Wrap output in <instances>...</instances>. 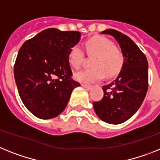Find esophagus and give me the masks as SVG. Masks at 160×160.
I'll return each mask as SVG.
<instances>
[{
	"label": "esophagus",
	"mask_w": 160,
	"mask_h": 160,
	"mask_svg": "<svg viewBox=\"0 0 160 160\" xmlns=\"http://www.w3.org/2000/svg\"><path fill=\"white\" fill-rule=\"evenodd\" d=\"M82 87H84V88H86V89H90V88H92V85H90V84H81Z\"/></svg>",
	"instance_id": "34e87169"
}]
</instances>
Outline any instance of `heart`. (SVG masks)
Listing matches in <instances>:
<instances>
[{
    "instance_id": "obj_1",
    "label": "heart",
    "mask_w": 160,
    "mask_h": 160,
    "mask_svg": "<svg viewBox=\"0 0 160 160\" xmlns=\"http://www.w3.org/2000/svg\"><path fill=\"white\" fill-rule=\"evenodd\" d=\"M87 54L94 56L92 59L93 67L75 74V78L83 83H92L103 78L105 75L113 77L121 72L125 63V55L113 42L104 36H94L84 43ZM68 62L75 69L80 68L84 61V53L79 45L72 46L69 50Z\"/></svg>"
}]
</instances>
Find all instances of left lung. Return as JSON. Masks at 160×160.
Returning <instances> with one entry per match:
<instances>
[{"label":"left lung","mask_w":160,"mask_h":160,"mask_svg":"<svg viewBox=\"0 0 160 160\" xmlns=\"http://www.w3.org/2000/svg\"><path fill=\"white\" fill-rule=\"evenodd\" d=\"M118 42L124 52L125 63L113 82L102 86L104 96L94 101V110L101 120L120 124L137 112L148 88V63L146 55L128 36L113 29L102 31Z\"/></svg>","instance_id":"left-lung-1"}]
</instances>
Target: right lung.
<instances>
[{"instance_id": "obj_1", "label": "right lung", "mask_w": 160, "mask_h": 160, "mask_svg": "<svg viewBox=\"0 0 160 160\" xmlns=\"http://www.w3.org/2000/svg\"><path fill=\"white\" fill-rule=\"evenodd\" d=\"M80 34L46 29L26 40L19 50L13 69L18 91L25 106L38 118L60 114L72 92L80 85L72 79L68 58Z\"/></svg>"}]
</instances>
